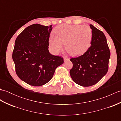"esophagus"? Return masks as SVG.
<instances>
[{
  "instance_id": "obj_1",
  "label": "esophagus",
  "mask_w": 121,
  "mask_h": 121,
  "mask_svg": "<svg viewBox=\"0 0 121 121\" xmlns=\"http://www.w3.org/2000/svg\"><path fill=\"white\" fill-rule=\"evenodd\" d=\"M63 60H64V61H65V62L69 60V59H68V58H66V57H64L63 58Z\"/></svg>"
}]
</instances>
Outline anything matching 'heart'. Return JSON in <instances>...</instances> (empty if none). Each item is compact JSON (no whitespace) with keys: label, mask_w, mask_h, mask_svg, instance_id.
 Returning a JSON list of instances; mask_svg holds the SVG:
<instances>
[{"label":"heart","mask_w":121,"mask_h":121,"mask_svg":"<svg viewBox=\"0 0 121 121\" xmlns=\"http://www.w3.org/2000/svg\"><path fill=\"white\" fill-rule=\"evenodd\" d=\"M56 35L51 34L49 43L52 52L57 54L65 48L72 56H79L88 49L92 37V30L87 25H59L55 29Z\"/></svg>","instance_id":"b5f03b06"}]
</instances>
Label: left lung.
I'll use <instances>...</instances> for the list:
<instances>
[{
    "mask_svg": "<svg viewBox=\"0 0 121 121\" xmlns=\"http://www.w3.org/2000/svg\"><path fill=\"white\" fill-rule=\"evenodd\" d=\"M92 37L91 46L84 55L72 58V79L77 84L88 87L97 83L107 74L110 51L104 33L90 24Z\"/></svg>",
    "mask_w": 121,
    "mask_h": 121,
    "instance_id": "left-lung-1",
    "label": "left lung"
}]
</instances>
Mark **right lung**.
<instances>
[{"instance_id": "1", "label": "right lung", "mask_w": 121, "mask_h": 121, "mask_svg": "<svg viewBox=\"0 0 121 121\" xmlns=\"http://www.w3.org/2000/svg\"><path fill=\"white\" fill-rule=\"evenodd\" d=\"M51 25H30L23 30L15 41L12 53L15 71L25 83L40 86L49 82L56 69L62 65L63 58L49 51V38Z\"/></svg>"}]
</instances>
